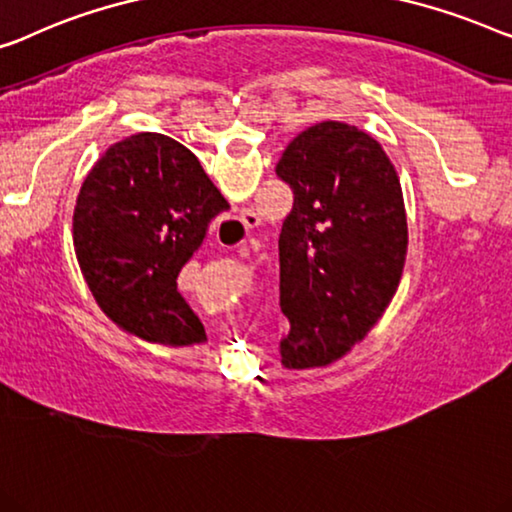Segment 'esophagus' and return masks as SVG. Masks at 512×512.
I'll use <instances>...</instances> for the list:
<instances>
[{"instance_id":"obj_1","label":"esophagus","mask_w":512,"mask_h":512,"mask_svg":"<svg viewBox=\"0 0 512 512\" xmlns=\"http://www.w3.org/2000/svg\"><path fill=\"white\" fill-rule=\"evenodd\" d=\"M240 224L247 228V233H249V231H254L258 224H261V217H258L254 210H242L240 212ZM244 244H247V242H244Z\"/></svg>"}]
</instances>
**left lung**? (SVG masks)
I'll list each match as a JSON object with an SVG mask.
<instances>
[{
    "instance_id": "left-lung-1",
    "label": "left lung",
    "mask_w": 512,
    "mask_h": 512,
    "mask_svg": "<svg viewBox=\"0 0 512 512\" xmlns=\"http://www.w3.org/2000/svg\"><path fill=\"white\" fill-rule=\"evenodd\" d=\"M293 189L279 235L286 369L328 367L365 339L402 281L409 228L399 175L379 140L318 122L281 154Z\"/></svg>"
}]
</instances>
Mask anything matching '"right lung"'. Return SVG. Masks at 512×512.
I'll return each instance as SVG.
<instances>
[{
	"instance_id": "obj_1",
	"label": "right lung",
	"mask_w": 512,
	"mask_h": 512,
	"mask_svg": "<svg viewBox=\"0 0 512 512\" xmlns=\"http://www.w3.org/2000/svg\"><path fill=\"white\" fill-rule=\"evenodd\" d=\"M228 201L201 161L164 133L110 145L80 187L73 249L96 305L152 344L205 342L203 323L177 291V274Z\"/></svg>"
}]
</instances>
